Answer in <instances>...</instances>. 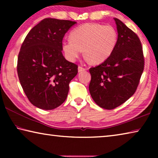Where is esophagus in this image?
I'll return each mask as SVG.
<instances>
[{
  "label": "esophagus",
  "mask_w": 158,
  "mask_h": 158,
  "mask_svg": "<svg viewBox=\"0 0 158 158\" xmlns=\"http://www.w3.org/2000/svg\"><path fill=\"white\" fill-rule=\"evenodd\" d=\"M85 68H83V67H81V66H79V67H78V71H79V73H81V72L85 71Z\"/></svg>",
  "instance_id": "esophagus-1"
}]
</instances>
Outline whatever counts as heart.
I'll list each match as a JSON object with an SVG mask.
<instances>
[{"label":"heart","mask_w":158,"mask_h":158,"mask_svg":"<svg viewBox=\"0 0 158 158\" xmlns=\"http://www.w3.org/2000/svg\"><path fill=\"white\" fill-rule=\"evenodd\" d=\"M70 40L62 43L65 58L75 60L81 49L92 63L99 64L110 56L116 47L118 34L113 26L98 23H88L79 26L71 32Z\"/></svg>","instance_id":"heart-1"}]
</instances>
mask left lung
I'll list each match as a JSON object with an SVG mask.
<instances>
[{"mask_svg": "<svg viewBox=\"0 0 158 158\" xmlns=\"http://www.w3.org/2000/svg\"><path fill=\"white\" fill-rule=\"evenodd\" d=\"M116 47L107 59L90 68L89 91L95 102L105 109L121 105L134 95L143 73L144 57L139 38L118 19Z\"/></svg>", "mask_w": 158, "mask_h": 158, "instance_id": "left-lung-1", "label": "left lung"}]
</instances>
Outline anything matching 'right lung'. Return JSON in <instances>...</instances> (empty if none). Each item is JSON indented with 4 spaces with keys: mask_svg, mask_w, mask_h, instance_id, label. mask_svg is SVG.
Here are the masks:
<instances>
[{
    "mask_svg": "<svg viewBox=\"0 0 158 158\" xmlns=\"http://www.w3.org/2000/svg\"><path fill=\"white\" fill-rule=\"evenodd\" d=\"M76 21L47 18L31 29L21 44L17 60L20 84L36 107L52 110L65 101L69 82L78 66L62 53L63 39Z\"/></svg>",
    "mask_w": 158,
    "mask_h": 158,
    "instance_id": "add662e5",
    "label": "right lung"
}]
</instances>
